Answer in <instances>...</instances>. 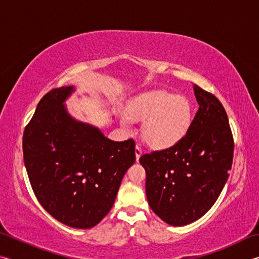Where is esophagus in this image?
Masks as SVG:
<instances>
[{
  "instance_id": "esophagus-1",
  "label": "esophagus",
  "mask_w": 259,
  "mask_h": 259,
  "mask_svg": "<svg viewBox=\"0 0 259 259\" xmlns=\"http://www.w3.org/2000/svg\"><path fill=\"white\" fill-rule=\"evenodd\" d=\"M135 153H136V160H139V157H140V155L143 154V151H142V147H140V145L139 144H137V145H136V150H135Z\"/></svg>"
}]
</instances>
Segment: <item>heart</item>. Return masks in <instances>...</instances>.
Wrapping results in <instances>:
<instances>
[{
    "instance_id": "b5f03b06",
    "label": "heart",
    "mask_w": 259,
    "mask_h": 259,
    "mask_svg": "<svg viewBox=\"0 0 259 259\" xmlns=\"http://www.w3.org/2000/svg\"><path fill=\"white\" fill-rule=\"evenodd\" d=\"M130 120L145 121L143 137L154 150H166L178 144L186 135L192 122V108L183 96L159 90L144 94L134 100L128 116L122 119L125 128Z\"/></svg>"
}]
</instances>
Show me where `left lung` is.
<instances>
[{
	"label": "left lung",
	"mask_w": 259,
	"mask_h": 259,
	"mask_svg": "<svg viewBox=\"0 0 259 259\" xmlns=\"http://www.w3.org/2000/svg\"><path fill=\"white\" fill-rule=\"evenodd\" d=\"M199 109L186 135L166 150L140 156L151 209L169 225L198 221L216 202L232 168L234 140L224 106L193 84Z\"/></svg>",
	"instance_id": "left-lung-1"
}]
</instances>
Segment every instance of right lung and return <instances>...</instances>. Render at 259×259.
I'll list each match as a JSON object with an SVG mask.
<instances>
[{"label": "right lung", "mask_w": 259, "mask_h": 259, "mask_svg": "<svg viewBox=\"0 0 259 259\" xmlns=\"http://www.w3.org/2000/svg\"><path fill=\"white\" fill-rule=\"evenodd\" d=\"M73 87L50 90L23 136L24 163L38 202L63 224L97 225L113 207L124 174L136 161L135 140L113 142L68 115Z\"/></svg>", "instance_id": "obj_1"}]
</instances>
